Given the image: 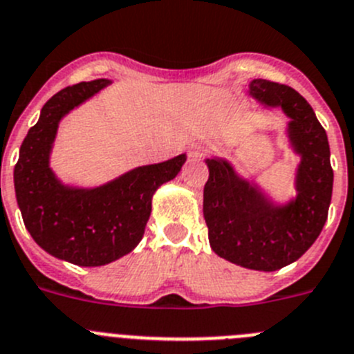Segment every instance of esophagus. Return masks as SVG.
Here are the masks:
<instances>
[{"instance_id": "obj_1", "label": "esophagus", "mask_w": 354, "mask_h": 354, "mask_svg": "<svg viewBox=\"0 0 354 354\" xmlns=\"http://www.w3.org/2000/svg\"><path fill=\"white\" fill-rule=\"evenodd\" d=\"M207 151H209V147H194L193 154L194 156H202V154H205Z\"/></svg>"}]
</instances>
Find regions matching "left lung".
<instances>
[{"label":"left lung","mask_w":354,"mask_h":354,"mask_svg":"<svg viewBox=\"0 0 354 354\" xmlns=\"http://www.w3.org/2000/svg\"><path fill=\"white\" fill-rule=\"evenodd\" d=\"M249 95L288 118V138L300 156L297 198L274 203L254 183L242 179L223 158L205 160L203 217L217 256L251 270L274 272L297 261L316 242L328 217L333 170L325 128L300 93L284 84L254 79Z\"/></svg>","instance_id":"8db88e82"}]
</instances>
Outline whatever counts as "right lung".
<instances>
[{
    "mask_svg": "<svg viewBox=\"0 0 354 354\" xmlns=\"http://www.w3.org/2000/svg\"><path fill=\"white\" fill-rule=\"evenodd\" d=\"M110 80L64 87L44 105L29 129L14 170V186L26 230L48 254L79 267H102L131 252L142 241L152 194L179 174L186 154L133 168L103 186H64L50 168L61 119Z\"/></svg>",
    "mask_w": 354,
    "mask_h": 354,
    "instance_id": "add662e5",
    "label": "right lung"
}]
</instances>
